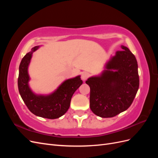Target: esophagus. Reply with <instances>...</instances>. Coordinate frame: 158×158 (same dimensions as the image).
I'll return each mask as SVG.
<instances>
[{
	"label": "esophagus",
	"instance_id": "esophagus-1",
	"mask_svg": "<svg viewBox=\"0 0 158 158\" xmlns=\"http://www.w3.org/2000/svg\"><path fill=\"white\" fill-rule=\"evenodd\" d=\"M89 74L87 73V72H84V73L82 74V79L83 80H85L89 78Z\"/></svg>",
	"mask_w": 158,
	"mask_h": 158
}]
</instances>
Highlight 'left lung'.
<instances>
[{
    "instance_id": "obj_1",
    "label": "left lung",
    "mask_w": 158,
    "mask_h": 158,
    "mask_svg": "<svg viewBox=\"0 0 158 158\" xmlns=\"http://www.w3.org/2000/svg\"><path fill=\"white\" fill-rule=\"evenodd\" d=\"M121 48L107 62L101 75L85 81L90 88V109L100 117H113L126 111L139 88L136 57L127 47Z\"/></svg>"
}]
</instances>
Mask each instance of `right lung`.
I'll return each instance as SVG.
<instances>
[{"label": "right lung", "mask_w": 158, "mask_h": 158, "mask_svg": "<svg viewBox=\"0 0 158 158\" xmlns=\"http://www.w3.org/2000/svg\"><path fill=\"white\" fill-rule=\"evenodd\" d=\"M38 48L39 46L33 47L31 51L23 57L19 66L18 90L23 102L33 114L43 118H57L63 116L68 111L72 97L83 82L80 76H78L65 80L50 95H41L33 93L28 85L30 77L27 68L33 52Z\"/></svg>", "instance_id": "1"}]
</instances>
